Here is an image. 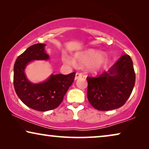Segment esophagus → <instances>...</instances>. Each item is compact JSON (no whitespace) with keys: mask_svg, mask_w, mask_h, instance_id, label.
Segmentation results:
<instances>
[{"mask_svg":"<svg viewBox=\"0 0 149 149\" xmlns=\"http://www.w3.org/2000/svg\"><path fill=\"white\" fill-rule=\"evenodd\" d=\"M81 77H82V74H81V73H78V72H77V73H76V74H75L74 79H75V80H77V79H81Z\"/></svg>","mask_w":149,"mask_h":149,"instance_id":"esophagus-1","label":"esophagus"}]
</instances>
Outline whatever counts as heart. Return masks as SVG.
I'll list each match as a JSON object with an SVG mask.
<instances>
[{"label":"heart","mask_w":149,"mask_h":149,"mask_svg":"<svg viewBox=\"0 0 149 149\" xmlns=\"http://www.w3.org/2000/svg\"><path fill=\"white\" fill-rule=\"evenodd\" d=\"M62 61L65 64L75 66L77 61L79 63L86 64L89 72L97 73L102 69L107 62V55L99 51L90 49L84 52H77L74 54V59L68 55H64Z\"/></svg>","instance_id":"b5f03b06"}]
</instances>
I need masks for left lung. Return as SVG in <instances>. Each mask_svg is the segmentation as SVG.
Listing matches in <instances>:
<instances>
[{
  "mask_svg": "<svg viewBox=\"0 0 149 149\" xmlns=\"http://www.w3.org/2000/svg\"><path fill=\"white\" fill-rule=\"evenodd\" d=\"M87 98L94 109L111 111L126 102L136 81L133 62L128 55L118 59L98 77H87Z\"/></svg>",
  "mask_w": 149,
  "mask_h": 149,
  "instance_id": "obj_1",
  "label": "left lung"
}]
</instances>
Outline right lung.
Masks as SVG:
<instances>
[{
    "instance_id": "right-lung-1",
    "label": "right lung",
    "mask_w": 149,
    "mask_h": 149,
    "mask_svg": "<svg viewBox=\"0 0 149 149\" xmlns=\"http://www.w3.org/2000/svg\"><path fill=\"white\" fill-rule=\"evenodd\" d=\"M45 44L30 46L18 56L13 68V84L15 92L22 102L32 109L47 111L60 104L74 80L75 72L68 74H52L46 80L34 83L28 80L25 70L33 61L48 60Z\"/></svg>"
}]
</instances>
